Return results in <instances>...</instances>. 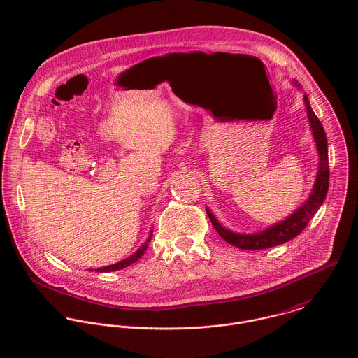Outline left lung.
<instances>
[{
	"mask_svg": "<svg viewBox=\"0 0 358 358\" xmlns=\"http://www.w3.org/2000/svg\"><path fill=\"white\" fill-rule=\"evenodd\" d=\"M304 103L307 108V116L311 123L313 134L317 143L318 153H320V169L317 174V180L314 184V189L308 201L297 209L293 215L287 217L285 221H281L275 224L274 227L253 235H241L231 232L220 225V222L215 218V215L210 213L208 209L206 213L209 215L215 231L218 235L228 243L234 245L235 248L245 249V250H259V249H268L273 246L282 245L287 241L296 238L310 222V220L318 212L320 206L324 203L325 196L328 194L329 188V163H328V141L325 136V130L320 122V119L313 112L307 95H304Z\"/></svg>",
	"mask_w": 358,
	"mask_h": 358,
	"instance_id": "left-lung-1",
	"label": "left lung"
}]
</instances>
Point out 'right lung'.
Here are the masks:
<instances>
[{"label":"right lung","instance_id":"add662e5","mask_svg":"<svg viewBox=\"0 0 358 358\" xmlns=\"http://www.w3.org/2000/svg\"><path fill=\"white\" fill-rule=\"evenodd\" d=\"M149 241H150V238H148V241L143 243V246L133 255V256H130L129 259H124V260H122L120 263H116V264H113V266H108V267H102V268H96L95 271H99V273H109V271H116V270H122V268H126V267H129V266H131L133 263H136L141 256L143 255V252L146 250V248H148V243H149Z\"/></svg>","mask_w":358,"mask_h":358}]
</instances>
